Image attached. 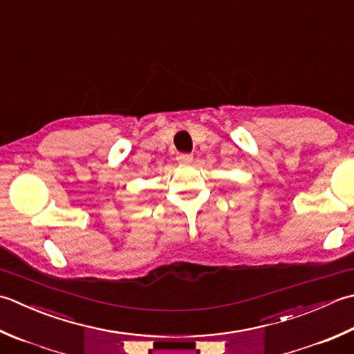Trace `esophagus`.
I'll return each instance as SVG.
<instances>
[{"label": "esophagus", "instance_id": "esophagus-1", "mask_svg": "<svg viewBox=\"0 0 354 354\" xmlns=\"http://www.w3.org/2000/svg\"><path fill=\"white\" fill-rule=\"evenodd\" d=\"M192 159H193V156L190 153H179L176 156V161L181 164H189V162H192Z\"/></svg>", "mask_w": 354, "mask_h": 354}]
</instances>
